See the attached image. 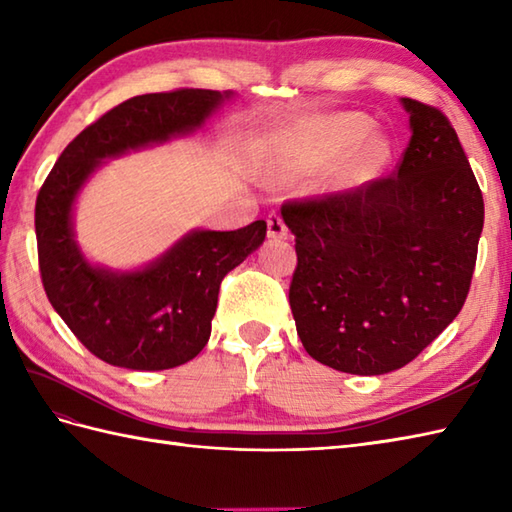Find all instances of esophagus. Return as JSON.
<instances>
[{
	"label": "esophagus",
	"instance_id": "34e87169",
	"mask_svg": "<svg viewBox=\"0 0 512 512\" xmlns=\"http://www.w3.org/2000/svg\"><path fill=\"white\" fill-rule=\"evenodd\" d=\"M266 224H268V237H273V239H286L288 237V226H286L284 220H281V215H277V213L268 215Z\"/></svg>",
	"mask_w": 512,
	"mask_h": 512
}]
</instances>
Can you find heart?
<instances>
[{"label":"heart","instance_id":"obj_1","mask_svg":"<svg viewBox=\"0 0 512 512\" xmlns=\"http://www.w3.org/2000/svg\"><path fill=\"white\" fill-rule=\"evenodd\" d=\"M369 123L356 114H332L297 134L279 136L270 145L268 165L277 180L295 182L308 178L352 146L350 155L336 167L330 180L334 191H354L372 180L389 160V143L383 134H369Z\"/></svg>","mask_w":512,"mask_h":512}]
</instances>
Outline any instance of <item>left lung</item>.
Instances as JSON below:
<instances>
[{
	"label": "left lung",
	"mask_w": 512,
	"mask_h": 512,
	"mask_svg": "<svg viewBox=\"0 0 512 512\" xmlns=\"http://www.w3.org/2000/svg\"><path fill=\"white\" fill-rule=\"evenodd\" d=\"M400 103L411 138L398 173L281 206L297 242L299 339L314 361L358 376L405 367L458 317L484 226L480 184L449 118Z\"/></svg>",
	"instance_id": "8db88e82"
}]
</instances>
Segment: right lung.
Here are the masks:
<instances>
[{
  "mask_svg": "<svg viewBox=\"0 0 512 512\" xmlns=\"http://www.w3.org/2000/svg\"><path fill=\"white\" fill-rule=\"evenodd\" d=\"M231 99V90L134 96L85 127L43 182L35 206L43 288L76 339L105 363L158 372L198 356L222 279L264 244L266 222L195 228L147 266L114 270L92 264L76 242V198L105 160L198 132Z\"/></svg>",
  "mask_w": 512,
  "mask_h": 512,
  "instance_id": "right-lung-1",
  "label": "right lung"
}]
</instances>
